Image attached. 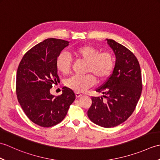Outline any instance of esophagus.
<instances>
[{
	"mask_svg": "<svg viewBox=\"0 0 160 160\" xmlns=\"http://www.w3.org/2000/svg\"><path fill=\"white\" fill-rule=\"evenodd\" d=\"M76 97L78 98H80V97H81L82 96V93H78V92H77L76 93Z\"/></svg>",
	"mask_w": 160,
	"mask_h": 160,
	"instance_id": "obj_1",
	"label": "esophagus"
}]
</instances>
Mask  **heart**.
I'll return each mask as SVG.
<instances>
[{"instance_id":"heart-1","label":"heart","mask_w":160,"mask_h":160,"mask_svg":"<svg viewBox=\"0 0 160 160\" xmlns=\"http://www.w3.org/2000/svg\"><path fill=\"white\" fill-rule=\"evenodd\" d=\"M71 56L86 62L84 76H73L67 79L65 84L77 92H84L92 87L96 78L103 80L110 76L115 67V58L109 52H102L93 46L84 45L71 49L69 53L62 52L58 56L56 66L59 73L66 75L69 72L71 66ZM94 74L92 75L90 73Z\"/></svg>"}]
</instances>
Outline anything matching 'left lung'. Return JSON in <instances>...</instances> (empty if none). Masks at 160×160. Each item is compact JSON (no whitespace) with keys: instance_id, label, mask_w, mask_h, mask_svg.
I'll list each match as a JSON object with an SVG mask.
<instances>
[{"instance_id":"1","label":"left lung","mask_w":160,"mask_h":160,"mask_svg":"<svg viewBox=\"0 0 160 160\" xmlns=\"http://www.w3.org/2000/svg\"><path fill=\"white\" fill-rule=\"evenodd\" d=\"M107 40L116 62L113 73L96 89L106 99L91 98L87 115L95 124L111 128L122 124L133 113L142 93V82L140 64L132 52L113 40Z\"/></svg>"}]
</instances>
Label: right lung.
Returning <instances> with one entry per match:
<instances>
[{
	"label": "right lung",
	"instance_id": "add662e5",
	"mask_svg": "<svg viewBox=\"0 0 160 160\" xmlns=\"http://www.w3.org/2000/svg\"><path fill=\"white\" fill-rule=\"evenodd\" d=\"M68 41L47 38L27 52L18 67L16 89L18 101L30 120L42 127H51L65 118L76 99L73 90L63 87L58 96L50 93L59 82L56 61Z\"/></svg>",
	"mask_w": 160,
	"mask_h": 160
}]
</instances>
